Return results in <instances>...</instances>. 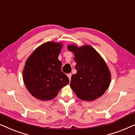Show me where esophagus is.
Segmentation results:
<instances>
[{"mask_svg":"<svg viewBox=\"0 0 135 135\" xmlns=\"http://www.w3.org/2000/svg\"><path fill=\"white\" fill-rule=\"evenodd\" d=\"M67 76H68V78H69V80H71V76H72V74H71V73H69V74H68Z\"/></svg>","mask_w":135,"mask_h":135,"instance_id":"obj_1","label":"esophagus"}]
</instances>
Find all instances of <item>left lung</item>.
<instances>
[{"label": "left lung", "instance_id": "left-lung-1", "mask_svg": "<svg viewBox=\"0 0 135 135\" xmlns=\"http://www.w3.org/2000/svg\"><path fill=\"white\" fill-rule=\"evenodd\" d=\"M74 52L77 73L71 77V89L80 99L93 101L105 93L111 80V74L105 61L95 49L89 45H68Z\"/></svg>", "mask_w": 135, "mask_h": 135}]
</instances>
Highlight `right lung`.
<instances>
[{
  "instance_id": "right-lung-1",
  "label": "right lung",
  "mask_w": 135,
  "mask_h": 135,
  "mask_svg": "<svg viewBox=\"0 0 135 135\" xmlns=\"http://www.w3.org/2000/svg\"><path fill=\"white\" fill-rule=\"evenodd\" d=\"M62 46L61 43L46 42L38 47L26 61L23 72L24 84L36 99L43 101L54 99L69 83L61 71L62 63L58 59Z\"/></svg>"
}]
</instances>
